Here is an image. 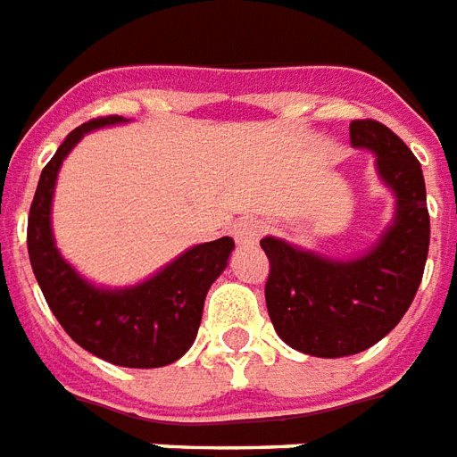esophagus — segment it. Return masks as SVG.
Segmentation results:
<instances>
[{
    "mask_svg": "<svg viewBox=\"0 0 457 457\" xmlns=\"http://www.w3.org/2000/svg\"><path fill=\"white\" fill-rule=\"evenodd\" d=\"M259 235H262V222L254 218L239 220L237 225H235V229H232V237H235V242L242 246L256 245V242H259Z\"/></svg>",
    "mask_w": 457,
    "mask_h": 457,
    "instance_id": "34e87169",
    "label": "esophagus"
}]
</instances>
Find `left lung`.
Listing matches in <instances>:
<instances>
[{
    "label": "left lung",
    "instance_id": "obj_1",
    "mask_svg": "<svg viewBox=\"0 0 457 457\" xmlns=\"http://www.w3.org/2000/svg\"><path fill=\"white\" fill-rule=\"evenodd\" d=\"M351 145L375 154V171L395 195L383 235L353 259H332L286 239L263 237L271 271L266 307L273 329L307 356L341 358L390 334L417 295L428 254L427 186L421 164L390 128L353 120Z\"/></svg>",
    "mask_w": 457,
    "mask_h": 457
}]
</instances>
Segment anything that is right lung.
<instances>
[{"instance_id":"1","label":"right lung","mask_w":457,"mask_h":457,"mask_svg":"<svg viewBox=\"0 0 457 457\" xmlns=\"http://www.w3.org/2000/svg\"><path fill=\"white\" fill-rule=\"evenodd\" d=\"M128 123L106 116L74 128L40 174L30 203L29 256L46 303L84 351L123 368H162L194 346L203 303L215 278L228 269L235 242L220 237L195 245L150 278L125 288L96 286L60 254L53 235V195L60 167L84 135Z\"/></svg>"}]
</instances>
